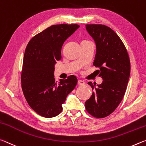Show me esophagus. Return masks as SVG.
Wrapping results in <instances>:
<instances>
[{
    "label": "esophagus",
    "instance_id": "1",
    "mask_svg": "<svg viewBox=\"0 0 146 146\" xmlns=\"http://www.w3.org/2000/svg\"><path fill=\"white\" fill-rule=\"evenodd\" d=\"M78 85H85V82H83V80H79L78 81Z\"/></svg>",
    "mask_w": 146,
    "mask_h": 146
}]
</instances>
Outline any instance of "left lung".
<instances>
[{
    "mask_svg": "<svg viewBox=\"0 0 146 146\" xmlns=\"http://www.w3.org/2000/svg\"><path fill=\"white\" fill-rule=\"evenodd\" d=\"M86 30L96 44L93 64L100 68V85L89 82L92 94L85 102L88 113L96 118L111 114L120 104L127 89L131 65L129 56L120 38L114 31L102 25H87Z\"/></svg>",
    "mask_w": 146,
    "mask_h": 146,
    "instance_id": "1",
    "label": "left lung"
}]
</instances>
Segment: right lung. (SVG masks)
I'll use <instances>...</instances> for the list:
<instances>
[{"instance_id": "obj_1", "label": "right lung", "mask_w": 146, "mask_h": 146, "mask_svg": "<svg viewBox=\"0 0 146 146\" xmlns=\"http://www.w3.org/2000/svg\"><path fill=\"white\" fill-rule=\"evenodd\" d=\"M80 28L78 25L50 26L30 40L24 55L21 83L23 94L33 111L45 118L61 113L66 96L77 85L75 76L55 82L56 61L61 59L64 42Z\"/></svg>"}]
</instances>
